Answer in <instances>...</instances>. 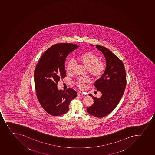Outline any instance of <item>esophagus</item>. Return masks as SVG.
Listing matches in <instances>:
<instances>
[{
    "instance_id": "1",
    "label": "esophagus",
    "mask_w": 155,
    "mask_h": 155,
    "mask_svg": "<svg viewBox=\"0 0 155 155\" xmlns=\"http://www.w3.org/2000/svg\"><path fill=\"white\" fill-rule=\"evenodd\" d=\"M84 95V94H83V93L81 92H78V96H82V95Z\"/></svg>"
}]
</instances>
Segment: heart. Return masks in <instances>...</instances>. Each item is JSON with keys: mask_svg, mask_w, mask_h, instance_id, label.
Masks as SVG:
<instances>
[{"mask_svg": "<svg viewBox=\"0 0 155 155\" xmlns=\"http://www.w3.org/2000/svg\"><path fill=\"white\" fill-rule=\"evenodd\" d=\"M78 62L82 64L86 69L89 76L94 80L100 78L105 70V64L102 61H99V58L97 55L91 52H87L78 56ZM75 63L74 60H71L68 61L67 65V71L68 73H73L75 68ZM89 82L88 80L79 78L77 81L78 87L81 89L85 87V84Z\"/></svg>", "mask_w": 155, "mask_h": 155, "instance_id": "obj_1", "label": "heart"}]
</instances>
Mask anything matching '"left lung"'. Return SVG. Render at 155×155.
Returning a JSON list of instances; mask_svg holds the SVG:
<instances>
[{
	"label": "left lung",
	"mask_w": 155,
	"mask_h": 155,
	"mask_svg": "<svg viewBox=\"0 0 155 155\" xmlns=\"http://www.w3.org/2000/svg\"><path fill=\"white\" fill-rule=\"evenodd\" d=\"M96 48L106 60L104 73L94 84L96 90L102 95L97 98L89 94L94 103L87 110L89 114L101 118L111 113L121 99L126 85V76L124 64L116 55L103 46L96 45Z\"/></svg>",
	"instance_id": "8db88e82"
}]
</instances>
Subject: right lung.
I'll return each instance as SVG.
<instances>
[{
  "instance_id": "obj_1",
  "label": "right lung",
  "mask_w": 155,
  "mask_h": 155,
  "mask_svg": "<svg viewBox=\"0 0 155 155\" xmlns=\"http://www.w3.org/2000/svg\"><path fill=\"white\" fill-rule=\"evenodd\" d=\"M78 47L71 43L53 45L42 54L35 68L34 81L37 97L43 109L53 116L67 113L70 102L77 97L74 90H59L57 84L60 79L66 76V58Z\"/></svg>"
}]
</instances>
